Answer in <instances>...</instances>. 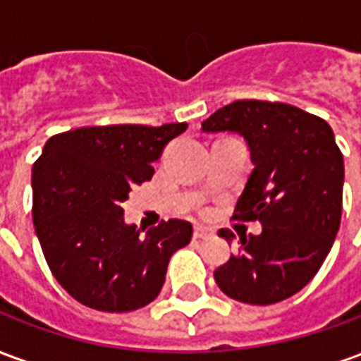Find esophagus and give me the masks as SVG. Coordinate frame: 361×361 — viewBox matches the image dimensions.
<instances>
[{
	"label": "esophagus",
	"instance_id": "obj_1",
	"mask_svg": "<svg viewBox=\"0 0 361 361\" xmlns=\"http://www.w3.org/2000/svg\"><path fill=\"white\" fill-rule=\"evenodd\" d=\"M193 235H195L197 240H207V238H211L212 235V230H209V228H204V226H195Z\"/></svg>",
	"mask_w": 361,
	"mask_h": 361
}]
</instances>
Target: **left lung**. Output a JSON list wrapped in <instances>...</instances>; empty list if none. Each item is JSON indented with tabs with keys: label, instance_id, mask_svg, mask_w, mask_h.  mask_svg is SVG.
Instances as JSON below:
<instances>
[{
	"label": "left lung",
	"instance_id": "8db88e82",
	"mask_svg": "<svg viewBox=\"0 0 361 361\" xmlns=\"http://www.w3.org/2000/svg\"><path fill=\"white\" fill-rule=\"evenodd\" d=\"M201 126L245 137L255 168L232 219L263 224L259 235L240 238L214 280L238 302H282L317 274L341 226L344 160L333 129L310 111L269 100H235ZM220 235L234 238L230 230Z\"/></svg>",
	"mask_w": 361,
	"mask_h": 361
}]
</instances>
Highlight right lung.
Masks as SVG:
<instances>
[{
    "label": "right lung",
    "instance_id": "add662e5",
    "mask_svg": "<svg viewBox=\"0 0 361 361\" xmlns=\"http://www.w3.org/2000/svg\"><path fill=\"white\" fill-rule=\"evenodd\" d=\"M188 123L94 126L58 133L32 168V220L61 288L98 311L126 313L162 290L173 251L191 242L185 220H162L141 235L121 203L154 173L162 149Z\"/></svg>",
    "mask_w": 361,
    "mask_h": 361
}]
</instances>
